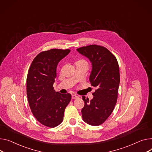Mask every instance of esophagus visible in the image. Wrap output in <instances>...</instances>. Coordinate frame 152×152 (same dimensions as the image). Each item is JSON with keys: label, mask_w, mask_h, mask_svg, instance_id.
<instances>
[{"label": "esophagus", "mask_w": 152, "mask_h": 152, "mask_svg": "<svg viewBox=\"0 0 152 152\" xmlns=\"http://www.w3.org/2000/svg\"><path fill=\"white\" fill-rule=\"evenodd\" d=\"M78 98H79V96L77 95H76V94H73L72 95V99H77Z\"/></svg>", "instance_id": "obj_1"}]
</instances>
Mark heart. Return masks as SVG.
<instances>
[{"instance_id": "1", "label": "heart", "mask_w": 152, "mask_h": 152, "mask_svg": "<svg viewBox=\"0 0 152 152\" xmlns=\"http://www.w3.org/2000/svg\"><path fill=\"white\" fill-rule=\"evenodd\" d=\"M79 62H83V63H86V64H87V62L85 61V60H79Z\"/></svg>"}]
</instances>
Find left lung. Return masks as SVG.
Here are the masks:
<instances>
[{
	"label": "left lung",
	"instance_id": "1",
	"mask_svg": "<svg viewBox=\"0 0 152 152\" xmlns=\"http://www.w3.org/2000/svg\"><path fill=\"white\" fill-rule=\"evenodd\" d=\"M89 58L92 65L90 76L91 85L96 88L90 101L83 96V120L92 126L103 124L112 114L117 103L120 84V72L115 56L105 47L92 45L77 49Z\"/></svg>",
	"mask_w": 152,
	"mask_h": 152
}]
</instances>
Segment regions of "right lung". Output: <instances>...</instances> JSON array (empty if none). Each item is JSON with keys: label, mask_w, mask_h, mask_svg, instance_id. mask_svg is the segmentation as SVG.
Wrapping results in <instances>:
<instances>
[{"label": "right lung", "mask_w": 152, "mask_h": 152, "mask_svg": "<svg viewBox=\"0 0 152 152\" xmlns=\"http://www.w3.org/2000/svg\"><path fill=\"white\" fill-rule=\"evenodd\" d=\"M69 49H51L34 59L27 76V96L34 116L42 125L54 128L62 122L65 109L72 95L56 92L53 84L58 63Z\"/></svg>", "instance_id": "1"}]
</instances>
